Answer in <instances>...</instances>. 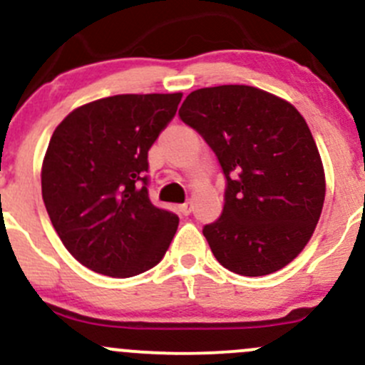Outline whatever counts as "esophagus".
I'll return each mask as SVG.
<instances>
[{"mask_svg": "<svg viewBox=\"0 0 365 365\" xmlns=\"http://www.w3.org/2000/svg\"><path fill=\"white\" fill-rule=\"evenodd\" d=\"M178 212L182 213V215H189L190 212H192V206H190V203H183L178 206Z\"/></svg>", "mask_w": 365, "mask_h": 365, "instance_id": "34e87169", "label": "esophagus"}]
</instances>
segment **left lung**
<instances>
[{"label": "left lung", "mask_w": 365, "mask_h": 365, "mask_svg": "<svg viewBox=\"0 0 365 365\" xmlns=\"http://www.w3.org/2000/svg\"><path fill=\"white\" fill-rule=\"evenodd\" d=\"M224 176L222 215L203 227L213 256L235 274L281 270L311 240L325 201V171L304 116L245 84L201 88L180 108Z\"/></svg>", "instance_id": "left-lung-1"}]
</instances>
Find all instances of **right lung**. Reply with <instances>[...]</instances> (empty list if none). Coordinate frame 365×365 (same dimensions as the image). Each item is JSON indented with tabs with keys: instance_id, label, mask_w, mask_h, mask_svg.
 I'll return each instance as SVG.
<instances>
[{
	"instance_id": "right-lung-1",
	"label": "right lung",
	"mask_w": 365,
	"mask_h": 365,
	"mask_svg": "<svg viewBox=\"0 0 365 365\" xmlns=\"http://www.w3.org/2000/svg\"><path fill=\"white\" fill-rule=\"evenodd\" d=\"M182 93L114 95L90 102L53 132L42 197L67 251L90 270L132 277L155 267L178 215L148 196V150L176 114Z\"/></svg>"
}]
</instances>
